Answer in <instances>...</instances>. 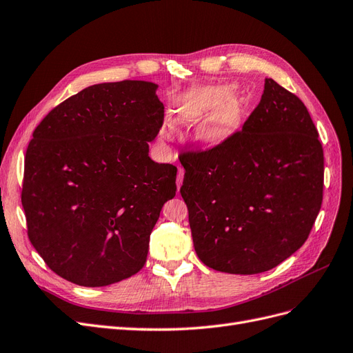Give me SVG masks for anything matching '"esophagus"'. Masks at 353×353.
I'll return each mask as SVG.
<instances>
[{
	"instance_id": "obj_1",
	"label": "esophagus",
	"mask_w": 353,
	"mask_h": 353,
	"mask_svg": "<svg viewBox=\"0 0 353 353\" xmlns=\"http://www.w3.org/2000/svg\"><path fill=\"white\" fill-rule=\"evenodd\" d=\"M182 179H184V169L178 168V176H176V187H178V190H179V187L182 184Z\"/></svg>"
}]
</instances>
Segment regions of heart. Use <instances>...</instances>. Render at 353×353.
Returning <instances> with one entry per match:
<instances>
[{"label": "heart", "instance_id": "b5f03b06", "mask_svg": "<svg viewBox=\"0 0 353 353\" xmlns=\"http://www.w3.org/2000/svg\"><path fill=\"white\" fill-rule=\"evenodd\" d=\"M230 89L228 86L204 88L190 96L185 103L181 106L178 118L182 123H190L219 106L200 128V136L204 139L225 137L236 127L239 121V108L232 99H228ZM161 134L163 139H171V128L165 125Z\"/></svg>", "mask_w": 353, "mask_h": 353}]
</instances>
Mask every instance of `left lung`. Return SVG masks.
Masks as SVG:
<instances>
[{
  "label": "left lung",
  "mask_w": 353,
  "mask_h": 353,
  "mask_svg": "<svg viewBox=\"0 0 353 353\" xmlns=\"http://www.w3.org/2000/svg\"><path fill=\"white\" fill-rule=\"evenodd\" d=\"M179 162L194 248L210 269L263 273L307 241L323 203V145L307 106L273 79L242 130Z\"/></svg>",
  "instance_id": "left-lung-1"
}]
</instances>
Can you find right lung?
Returning a JSON list of instances; mask_svg holds the SVG:
<instances>
[{"label": "right lung", "instance_id": "obj_1", "mask_svg": "<svg viewBox=\"0 0 353 353\" xmlns=\"http://www.w3.org/2000/svg\"><path fill=\"white\" fill-rule=\"evenodd\" d=\"M157 84H93L33 131L21 188L28 236L50 269L80 286H108L143 269L176 166L149 157L163 125Z\"/></svg>", "mask_w": 353, "mask_h": 353}]
</instances>
